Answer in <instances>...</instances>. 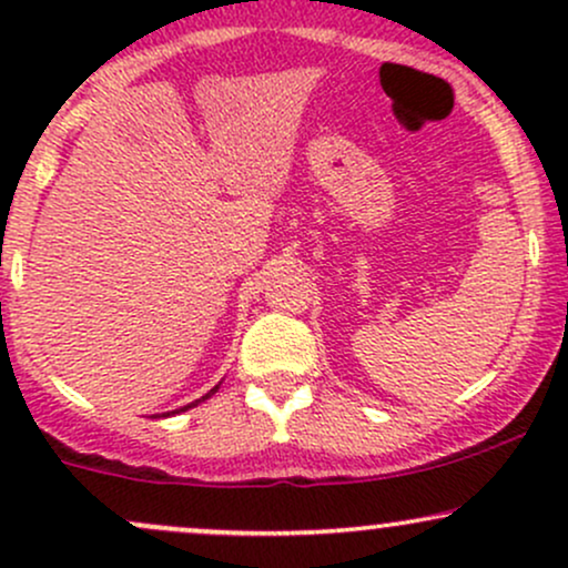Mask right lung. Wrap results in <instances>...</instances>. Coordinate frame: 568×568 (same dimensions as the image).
<instances>
[{
  "instance_id": "right-lung-1",
  "label": "right lung",
  "mask_w": 568,
  "mask_h": 568,
  "mask_svg": "<svg viewBox=\"0 0 568 568\" xmlns=\"http://www.w3.org/2000/svg\"><path fill=\"white\" fill-rule=\"evenodd\" d=\"M216 389H219V384H216V387H213V389H211V393H207V395H202V397H200V400H207V397H211V395H213V393H216ZM200 400H194V403H189V406H184V408H175V410H168V414H162V416H171V414H179V410H186V408H192V406H197V403H200Z\"/></svg>"
}]
</instances>
